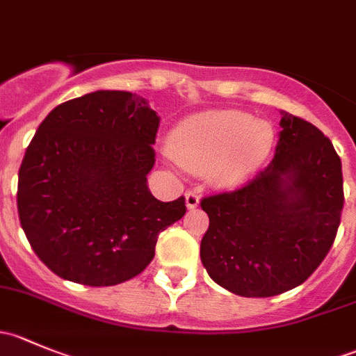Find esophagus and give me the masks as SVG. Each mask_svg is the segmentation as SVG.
Instances as JSON below:
<instances>
[{
    "mask_svg": "<svg viewBox=\"0 0 356 356\" xmlns=\"http://www.w3.org/2000/svg\"><path fill=\"white\" fill-rule=\"evenodd\" d=\"M186 204L188 208H196L200 204V196L195 191H186Z\"/></svg>",
    "mask_w": 356,
    "mask_h": 356,
    "instance_id": "esophagus-1",
    "label": "esophagus"
}]
</instances>
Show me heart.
Listing matches in <instances>:
<instances>
[{
  "mask_svg": "<svg viewBox=\"0 0 356 356\" xmlns=\"http://www.w3.org/2000/svg\"><path fill=\"white\" fill-rule=\"evenodd\" d=\"M268 122L253 120L238 110H211L179 124L170 138V153L182 167L208 172L218 186H236L261 167L274 146Z\"/></svg>",
  "mask_w": 356,
  "mask_h": 356,
  "instance_id": "b5f03b06",
  "label": "heart"
}]
</instances>
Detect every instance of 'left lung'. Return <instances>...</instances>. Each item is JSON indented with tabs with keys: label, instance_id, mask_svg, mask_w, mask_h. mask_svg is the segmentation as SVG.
<instances>
[{
	"label": "left lung",
	"instance_id": "obj_1",
	"mask_svg": "<svg viewBox=\"0 0 356 356\" xmlns=\"http://www.w3.org/2000/svg\"><path fill=\"white\" fill-rule=\"evenodd\" d=\"M274 160L234 191L204 196L208 275L231 293L267 298L303 284L327 257L344 204L341 158L305 118L281 111Z\"/></svg>",
	"mask_w": 356,
	"mask_h": 356
}]
</instances>
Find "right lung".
<instances>
[{"instance_id":"obj_1","label":"right lung","mask_w":356,"mask_h":356,"mask_svg":"<svg viewBox=\"0 0 356 356\" xmlns=\"http://www.w3.org/2000/svg\"><path fill=\"white\" fill-rule=\"evenodd\" d=\"M160 118L145 98L96 91L48 113L19 170L17 207L39 260L67 281L115 286L141 274L158 234L184 217L146 175Z\"/></svg>"}]
</instances>
